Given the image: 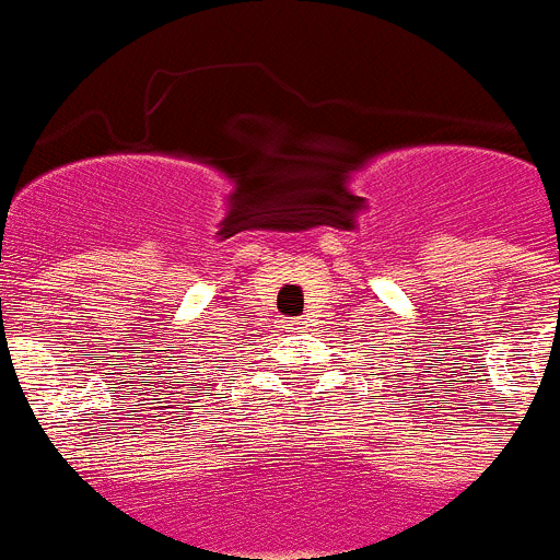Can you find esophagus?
<instances>
[{
    "label": "esophagus",
    "instance_id": "esophagus-1",
    "mask_svg": "<svg viewBox=\"0 0 560 560\" xmlns=\"http://www.w3.org/2000/svg\"><path fill=\"white\" fill-rule=\"evenodd\" d=\"M283 327L289 329V332H302V329H305V327H302V322H300V318H296V322H285Z\"/></svg>",
    "mask_w": 560,
    "mask_h": 560
}]
</instances>
